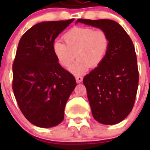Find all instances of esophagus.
<instances>
[{
  "label": "esophagus",
  "instance_id": "esophagus-1",
  "mask_svg": "<svg viewBox=\"0 0 150 150\" xmlns=\"http://www.w3.org/2000/svg\"><path fill=\"white\" fill-rule=\"evenodd\" d=\"M76 80L78 83H81L83 81V76H76Z\"/></svg>",
  "mask_w": 150,
  "mask_h": 150
}]
</instances>
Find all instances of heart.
<instances>
[{"label":"heart","mask_w":150,"mask_h":150,"mask_svg":"<svg viewBox=\"0 0 150 150\" xmlns=\"http://www.w3.org/2000/svg\"><path fill=\"white\" fill-rule=\"evenodd\" d=\"M62 39L64 43L57 40L53 43V52L64 67H70L77 56L78 59L71 67L75 74H81L89 67L100 66L110 46L107 31L91 27L72 28L63 34Z\"/></svg>","instance_id":"obj_1"}]
</instances>
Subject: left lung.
<instances>
[{
	"instance_id": "obj_1",
	"label": "left lung",
	"mask_w": 150,
	"mask_h": 150,
	"mask_svg": "<svg viewBox=\"0 0 150 150\" xmlns=\"http://www.w3.org/2000/svg\"><path fill=\"white\" fill-rule=\"evenodd\" d=\"M76 22L104 30L110 39L105 59L83 79L94 119L104 125L120 122L134 104L139 81L137 55L132 39L120 25L110 19Z\"/></svg>"
}]
</instances>
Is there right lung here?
Segmentation results:
<instances>
[{
    "label": "right lung",
    "mask_w": 150,
    "mask_h": 150,
    "mask_svg": "<svg viewBox=\"0 0 150 150\" xmlns=\"http://www.w3.org/2000/svg\"><path fill=\"white\" fill-rule=\"evenodd\" d=\"M74 20L38 23L21 38L13 64V90L18 107L34 125L50 128L64 120L76 79L52 50L59 34Z\"/></svg>",
    "instance_id": "add662e5"
}]
</instances>
